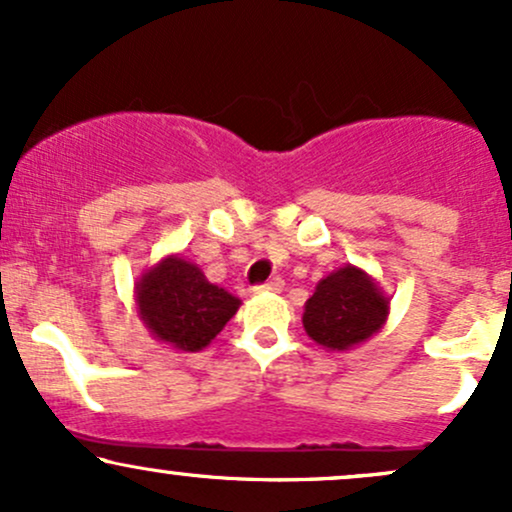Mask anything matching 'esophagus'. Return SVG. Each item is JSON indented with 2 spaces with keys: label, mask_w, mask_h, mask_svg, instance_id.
<instances>
[{
  "label": "esophagus",
  "mask_w": 512,
  "mask_h": 512,
  "mask_svg": "<svg viewBox=\"0 0 512 512\" xmlns=\"http://www.w3.org/2000/svg\"><path fill=\"white\" fill-rule=\"evenodd\" d=\"M255 291L257 293H281V291H284V279L274 276V279L264 281V284H257Z\"/></svg>",
  "instance_id": "esophagus-1"
}]
</instances>
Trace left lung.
Instances as JSON below:
<instances>
[{
    "label": "left lung",
    "mask_w": 512,
    "mask_h": 512,
    "mask_svg": "<svg viewBox=\"0 0 512 512\" xmlns=\"http://www.w3.org/2000/svg\"><path fill=\"white\" fill-rule=\"evenodd\" d=\"M387 308L375 281L349 264L317 284L305 303L303 327L317 344L342 351L373 337L383 327Z\"/></svg>",
    "instance_id": "8db88e82"
}]
</instances>
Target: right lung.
Masks as SVG:
<instances>
[{"mask_svg":"<svg viewBox=\"0 0 512 512\" xmlns=\"http://www.w3.org/2000/svg\"><path fill=\"white\" fill-rule=\"evenodd\" d=\"M137 305L158 339L182 351H199L236 315L240 301L209 284L195 264L168 257L137 284Z\"/></svg>","mask_w":512,"mask_h":512,"instance_id":"1","label":"right lung"}]
</instances>
